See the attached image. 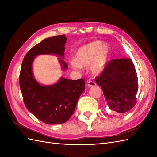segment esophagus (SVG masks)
<instances>
[{
  "mask_svg": "<svg viewBox=\"0 0 157 157\" xmlns=\"http://www.w3.org/2000/svg\"><path fill=\"white\" fill-rule=\"evenodd\" d=\"M96 84L95 82L92 81V80H89L88 81V86H96Z\"/></svg>",
  "mask_w": 157,
  "mask_h": 157,
  "instance_id": "34e87169",
  "label": "esophagus"
}]
</instances>
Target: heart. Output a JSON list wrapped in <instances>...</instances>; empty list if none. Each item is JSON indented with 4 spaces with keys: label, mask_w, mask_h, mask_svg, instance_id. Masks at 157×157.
<instances>
[{
    "label": "heart",
    "mask_w": 157,
    "mask_h": 157,
    "mask_svg": "<svg viewBox=\"0 0 157 157\" xmlns=\"http://www.w3.org/2000/svg\"><path fill=\"white\" fill-rule=\"evenodd\" d=\"M109 55V47L107 44L101 45V42L94 41L78 48L71 65L75 69L89 66L91 73L97 75L105 69Z\"/></svg>",
    "instance_id": "1"
}]
</instances>
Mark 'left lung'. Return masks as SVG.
I'll use <instances>...</instances> for the list:
<instances>
[{"instance_id": "8db88e82", "label": "left lung", "mask_w": 157, "mask_h": 157, "mask_svg": "<svg viewBox=\"0 0 157 157\" xmlns=\"http://www.w3.org/2000/svg\"><path fill=\"white\" fill-rule=\"evenodd\" d=\"M95 80L101 87L105 101L111 110L125 113L136 105L138 81L135 66L130 58L108 61Z\"/></svg>"}]
</instances>
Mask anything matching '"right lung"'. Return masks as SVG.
<instances>
[{
  "label": "right lung",
  "instance_id": "obj_1",
  "mask_svg": "<svg viewBox=\"0 0 157 157\" xmlns=\"http://www.w3.org/2000/svg\"><path fill=\"white\" fill-rule=\"evenodd\" d=\"M65 35L52 36L33 46L24 57L20 74V86L26 108L38 119L48 124L67 122L73 115L78 98L85 89V80L61 78L52 86H41L33 78L32 63L39 54H54L63 57ZM60 62L64 69L67 64Z\"/></svg>",
  "mask_w": 157,
  "mask_h": 157
}]
</instances>
